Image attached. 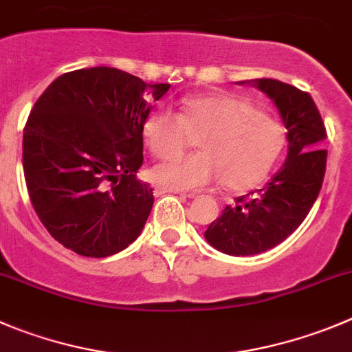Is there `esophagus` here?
I'll return each instance as SVG.
<instances>
[{"mask_svg": "<svg viewBox=\"0 0 352 352\" xmlns=\"http://www.w3.org/2000/svg\"><path fill=\"white\" fill-rule=\"evenodd\" d=\"M166 193H176V195H182V197H185V199H192L193 197V195H186V193H179V192H176V190L162 188V186L155 188V195H166Z\"/></svg>", "mask_w": 352, "mask_h": 352, "instance_id": "1", "label": "esophagus"}]
</instances>
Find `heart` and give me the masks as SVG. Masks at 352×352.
<instances>
[{
  "mask_svg": "<svg viewBox=\"0 0 352 352\" xmlns=\"http://www.w3.org/2000/svg\"><path fill=\"white\" fill-rule=\"evenodd\" d=\"M199 134L195 146L200 153L153 167L157 185L190 192L212 185L221 176L226 188L249 190L266 178L283 146L278 124L252 103L228 93L188 98L182 113L157 110L143 126L146 146L159 159L179 153L188 143V135Z\"/></svg>",
  "mask_w": 352,
  "mask_h": 352,
  "instance_id": "b5f03b06",
  "label": "heart"
}]
</instances>
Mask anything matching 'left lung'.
Here are the masks:
<instances>
[{
    "instance_id": "8db88e82",
    "label": "left lung",
    "mask_w": 352,
    "mask_h": 352,
    "mask_svg": "<svg viewBox=\"0 0 352 352\" xmlns=\"http://www.w3.org/2000/svg\"><path fill=\"white\" fill-rule=\"evenodd\" d=\"M267 95L287 129L289 152L266 186L236 199L209 224L204 239L228 256H256L292 235L306 219L323 185L327 131L309 93L276 79H250Z\"/></svg>"
}]
</instances>
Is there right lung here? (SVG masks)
<instances>
[{
    "mask_svg": "<svg viewBox=\"0 0 352 352\" xmlns=\"http://www.w3.org/2000/svg\"><path fill=\"white\" fill-rule=\"evenodd\" d=\"M169 88L91 67L56 78L34 103L23 129V174L39 219L63 247L107 257L145 228L153 192L136 179L143 126Z\"/></svg>",
    "mask_w": 352,
    "mask_h": 352,
    "instance_id": "right-lung-1",
    "label": "right lung"
}]
</instances>
